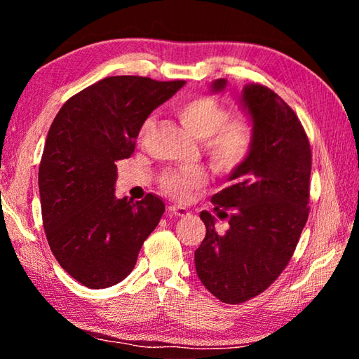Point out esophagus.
<instances>
[{
  "label": "esophagus",
  "mask_w": 359,
  "mask_h": 359,
  "mask_svg": "<svg viewBox=\"0 0 359 359\" xmlns=\"http://www.w3.org/2000/svg\"><path fill=\"white\" fill-rule=\"evenodd\" d=\"M168 212H169V214L175 215V217H185V215L190 214V212H188V209L187 208H182V205H169Z\"/></svg>",
  "instance_id": "obj_1"
}]
</instances>
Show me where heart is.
<instances>
[{"label":"heart","instance_id":"obj_1","mask_svg":"<svg viewBox=\"0 0 359 359\" xmlns=\"http://www.w3.org/2000/svg\"><path fill=\"white\" fill-rule=\"evenodd\" d=\"M182 125L201 141L203 151L218 171L233 172L250 160L257 141L253 121L245 115L229 117L228 107L214 96L196 95L179 101L172 107ZM154 117L141 126L139 139L149 135ZM208 184V174L201 168L171 169L161 175L160 185L172 196L184 198Z\"/></svg>","mask_w":359,"mask_h":359}]
</instances>
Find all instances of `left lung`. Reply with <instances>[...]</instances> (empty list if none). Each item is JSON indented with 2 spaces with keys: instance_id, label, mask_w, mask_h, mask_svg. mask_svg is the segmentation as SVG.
I'll return each mask as SVG.
<instances>
[{
  "instance_id": "left-lung-1",
  "label": "left lung",
  "mask_w": 359,
  "mask_h": 359,
  "mask_svg": "<svg viewBox=\"0 0 359 359\" xmlns=\"http://www.w3.org/2000/svg\"><path fill=\"white\" fill-rule=\"evenodd\" d=\"M224 85L218 79L212 87ZM242 101L257 131L253 154L231 175V185L210 199L229 228L217 233L215 218L203 210L205 238L194 252L198 277L226 304L252 299L277 280L311 212L312 150L297 115L258 83L247 85Z\"/></svg>"
}]
</instances>
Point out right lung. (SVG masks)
I'll use <instances>...</instances> for the list:
<instances>
[{
    "mask_svg": "<svg viewBox=\"0 0 359 359\" xmlns=\"http://www.w3.org/2000/svg\"><path fill=\"white\" fill-rule=\"evenodd\" d=\"M185 81L112 76L65 102L53 118L39 165L42 224L60 266L83 287L118 283L135 269L165 203L115 198L117 165L130 158L150 112Z\"/></svg>",
    "mask_w": 359,
    "mask_h": 359,
    "instance_id": "1",
    "label": "right lung"
}]
</instances>
